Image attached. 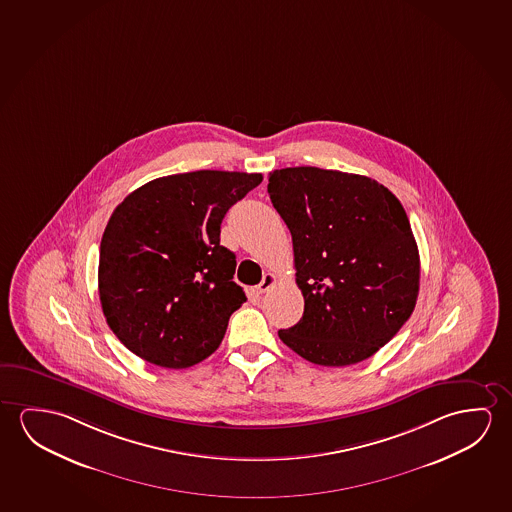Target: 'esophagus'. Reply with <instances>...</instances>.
I'll return each instance as SVG.
<instances>
[{
  "label": "esophagus",
  "mask_w": 512,
  "mask_h": 512,
  "mask_svg": "<svg viewBox=\"0 0 512 512\" xmlns=\"http://www.w3.org/2000/svg\"><path fill=\"white\" fill-rule=\"evenodd\" d=\"M276 284V276L273 273H266L264 278H262V282L257 285V294H264V292H268L273 285Z\"/></svg>",
  "instance_id": "1"
}]
</instances>
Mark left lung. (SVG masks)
Here are the masks:
<instances>
[{"label": "left lung", "instance_id": "1", "mask_svg": "<svg viewBox=\"0 0 512 512\" xmlns=\"http://www.w3.org/2000/svg\"><path fill=\"white\" fill-rule=\"evenodd\" d=\"M273 207L291 230L305 312L278 337L315 365L363 362L394 339L417 305L420 257L390 189L315 166L269 173Z\"/></svg>", "mask_w": 512, "mask_h": 512}]
</instances>
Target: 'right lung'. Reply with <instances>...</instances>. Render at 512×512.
I'll use <instances>...</instances> for the list:
<instances>
[{
  "mask_svg": "<svg viewBox=\"0 0 512 512\" xmlns=\"http://www.w3.org/2000/svg\"><path fill=\"white\" fill-rule=\"evenodd\" d=\"M260 182V173H177L117 205L101 241L99 298L131 353L186 369L218 349L246 301L232 280L236 255L220 244L221 221Z\"/></svg>",
  "mask_w": 512,
  "mask_h": 512,
  "instance_id": "right-lung-1",
  "label": "right lung"
}]
</instances>
